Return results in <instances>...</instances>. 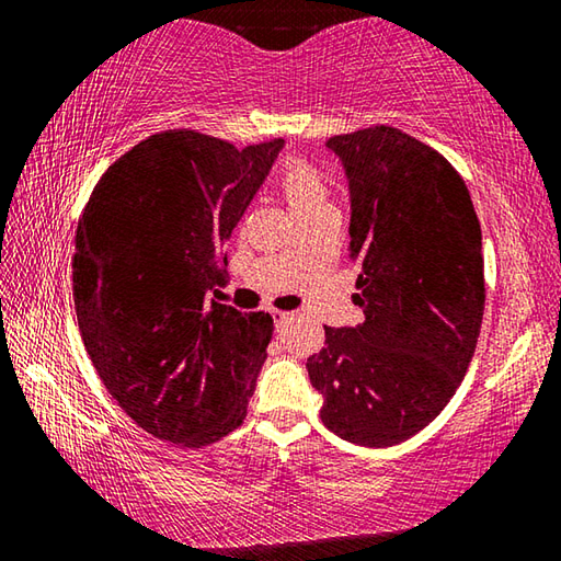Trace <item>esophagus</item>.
Segmentation results:
<instances>
[{
  "mask_svg": "<svg viewBox=\"0 0 561 561\" xmlns=\"http://www.w3.org/2000/svg\"><path fill=\"white\" fill-rule=\"evenodd\" d=\"M270 314H272V319H274V327H277V331H282V327L287 324V321L291 319L289 311H279V309H272Z\"/></svg>",
  "mask_w": 561,
  "mask_h": 561,
  "instance_id": "34e87169",
  "label": "esophagus"
}]
</instances>
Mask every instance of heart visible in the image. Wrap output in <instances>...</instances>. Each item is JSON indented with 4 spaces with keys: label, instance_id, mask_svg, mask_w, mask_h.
Returning a JSON list of instances; mask_svg holds the SVG:
<instances>
[{
    "label": "heart",
    "instance_id": "heart-1",
    "mask_svg": "<svg viewBox=\"0 0 561 561\" xmlns=\"http://www.w3.org/2000/svg\"><path fill=\"white\" fill-rule=\"evenodd\" d=\"M277 187L284 201H287L289 210L299 217V222L314 220V217L321 215H334L327 178L307 160H284Z\"/></svg>",
    "mask_w": 561,
    "mask_h": 561
}]
</instances>
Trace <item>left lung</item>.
<instances>
[{
	"mask_svg": "<svg viewBox=\"0 0 561 561\" xmlns=\"http://www.w3.org/2000/svg\"><path fill=\"white\" fill-rule=\"evenodd\" d=\"M348 180V260L366 321L324 327L307 358L321 423L364 448L423 431L462 383L485 309L482 232L465 180L391 126L327 140Z\"/></svg>",
	"mask_w": 561,
	"mask_h": 561,
	"instance_id": "left-lung-1",
	"label": "left lung"
}]
</instances>
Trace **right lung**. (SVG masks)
Instances as JSON below:
<instances>
[{
    "label": "right lung",
    "mask_w": 561,
    "mask_h": 561,
    "mask_svg": "<svg viewBox=\"0 0 561 561\" xmlns=\"http://www.w3.org/2000/svg\"><path fill=\"white\" fill-rule=\"evenodd\" d=\"M282 146L156 133L108 165L83 207L71 262L83 346L160 440L203 448L244 421L274 321L207 304V291L227 282V240Z\"/></svg>",
    "instance_id": "right-lung-1"
}]
</instances>
